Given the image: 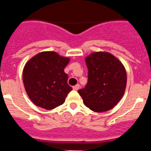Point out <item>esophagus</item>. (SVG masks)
I'll list each match as a JSON object with an SVG mask.
<instances>
[{"label": "esophagus", "mask_w": 151, "mask_h": 151, "mask_svg": "<svg viewBox=\"0 0 151 151\" xmlns=\"http://www.w3.org/2000/svg\"><path fill=\"white\" fill-rule=\"evenodd\" d=\"M79 88H80V85H79V84H78V85H74V86L73 87V88L74 90H76V91H77V90L79 89Z\"/></svg>", "instance_id": "34e87169"}]
</instances>
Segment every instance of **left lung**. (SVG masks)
Returning a JSON list of instances; mask_svg holds the SVG:
<instances>
[{
	"instance_id": "left-lung-1",
	"label": "left lung",
	"mask_w": 151,
	"mask_h": 151,
	"mask_svg": "<svg viewBox=\"0 0 151 151\" xmlns=\"http://www.w3.org/2000/svg\"><path fill=\"white\" fill-rule=\"evenodd\" d=\"M88 82L78 90L83 103L95 112L112 109L121 100L125 91L126 70L123 64L112 54L93 52L86 57Z\"/></svg>"
}]
</instances>
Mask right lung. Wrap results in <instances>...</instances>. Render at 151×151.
<instances>
[{
  "instance_id": "obj_1",
  "label": "right lung",
  "mask_w": 151,
  "mask_h": 151,
  "mask_svg": "<svg viewBox=\"0 0 151 151\" xmlns=\"http://www.w3.org/2000/svg\"><path fill=\"white\" fill-rule=\"evenodd\" d=\"M70 59L55 52H42L27 62L22 72L25 89L31 101L40 107L52 110L65 102L72 90L64 72Z\"/></svg>"
}]
</instances>
